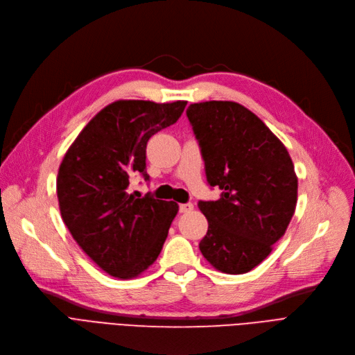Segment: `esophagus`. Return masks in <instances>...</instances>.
Wrapping results in <instances>:
<instances>
[{"instance_id": "1", "label": "esophagus", "mask_w": 355, "mask_h": 355, "mask_svg": "<svg viewBox=\"0 0 355 355\" xmlns=\"http://www.w3.org/2000/svg\"><path fill=\"white\" fill-rule=\"evenodd\" d=\"M179 211H180V214H188V212L193 211V205L192 204H180Z\"/></svg>"}]
</instances>
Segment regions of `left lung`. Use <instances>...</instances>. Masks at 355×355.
I'll return each instance as SVG.
<instances>
[{"instance_id":"1","label":"left lung","mask_w":355,"mask_h":355,"mask_svg":"<svg viewBox=\"0 0 355 355\" xmlns=\"http://www.w3.org/2000/svg\"><path fill=\"white\" fill-rule=\"evenodd\" d=\"M218 200H200L208 232L199 243L219 272L243 275L272 252L297 202V176L288 148L260 118L232 101H207L187 110Z\"/></svg>"}]
</instances>
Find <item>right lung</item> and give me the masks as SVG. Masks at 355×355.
Instances as JSON below:
<instances>
[{
	"instance_id": "1",
	"label": "right lung",
	"mask_w": 355,
	"mask_h": 355,
	"mask_svg": "<svg viewBox=\"0 0 355 355\" xmlns=\"http://www.w3.org/2000/svg\"><path fill=\"white\" fill-rule=\"evenodd\" d=\"M188 101L120 99L101 110L67 148L56 192L64 225L105 273L134 279L153 264L179 205L130 193V178L146 173L151 136L175 124Z\"/></svg>"
}]
</instances>
